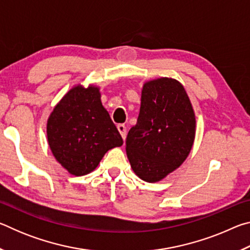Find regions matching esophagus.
Instances as JSON below:
<instances>
[{
	"label": "esophagus",
	"mask_w": 250,
	"mask_h": 250,
	"mask_svg": "<svg viewBox=\"0 0 250 250\" xmlns=\"http://www.w3.org/2000/svg\"><path fill=\"white\" fill-rule=\"evenodd\" d=\"M117 128H118V130H119V132L121 134L122 139H124V140H125V137H126V128H125V125L120 124V125H117Z\"/></svg>",
	"instance_id": "34e87169"
}]
</instances>
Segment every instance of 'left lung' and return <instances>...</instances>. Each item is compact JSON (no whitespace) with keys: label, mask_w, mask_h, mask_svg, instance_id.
Masks as SVG:
<instances>
[{"label":"left lung","mask_w":250,"mask_h":250,"mask_svg":"<svg viewBox=\"0 0 250 250\" xmlns=\"http://www.w3.org/2000/svg\"><path fill=\"white\" fill-rule=\"evenodd\" d=\"M195 124L191 101L177 80L163 77L143 84L137 125L125 141L135 174L154 183L176 170L191 152Z\"/></svg>","instance_id":"8db88e82"}]
</instances>
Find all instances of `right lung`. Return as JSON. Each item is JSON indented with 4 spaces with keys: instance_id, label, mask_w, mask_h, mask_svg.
Listing matches in <instances>:
<instances>
[{
    "instance_id": "1",
    "label": "right lung",
    "mask_w": 250,
    "mask_h": 250,
    "mask_svg": "<svg viewBox=\"0 0 250 250\" xmlns=\"http://www.w3.org/2000/svg\"><path fill=\"white\" fill-rule=\"evenodd\" d=\"M100 97L98 87L78 84L62 97L48 118L50 150L76 176L94 171L105 152L124 143Z\"/></svg>"
}]
</instances>
